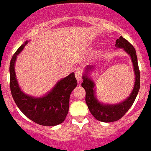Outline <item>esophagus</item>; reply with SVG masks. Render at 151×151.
<instances>
[{
    "instance_id": "1",
    "label": "esophagus",
    "mask_w": 151,
    "mask_h": 151,
    "mask_svg": "<svg viewBox=\"0 0 151 151\" xmlns=\"http://www.w3.org/2000/svg\"><path fill=\"white\" fill-rule=\"evenodd\" d=\"M75 75H76V78L77 81H78V83L80 84L81 81H82V73H81V71L80 70H76Z\"/></svg>"
}]
</instances>
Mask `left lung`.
<instances>
[{
  "label": "left lung",
  "mask_w": 151,
  "mask_h": 151,
  "mask_svg": "<svg viewBox=\"0 0 151 151\" xmlns=\"http://www.w3.org/2000/svg\"><path fill=\"white\" fill-rule=\"evenodd\" d=\"M115 46L117 48H123L124 52L129 55L133 66L135 82L133 89L128 97L120 103L114 104L101 103L96 97V90L95 88L96 84L91 77V73L96 69L95 66H87L82 76L83 82L81 83V86L86 91L85 101L88 105V109L96 120L105 123L114 122L121 119L132 106L140 88V72L135 49L126 39L122 37H120L116 40Z\"/></svg>",
  "instance_id": "8db88e82"
}]
</instances>
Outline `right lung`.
Here are the masks:
<instances>
[{
	"label": "right lung",
	"instance_id": "add662e5",
	"mask_svg": "<svg viewBox=\"0 0 151 151\" xmlns=\"http://www.w3.org/2000/svg\"><path fill=\"white\" fill-rule=\"evenodd\" d=\"M30 40H26L13 55L9 64L10 90L15 103L22 112L34 122L42 126L54 127L63 122L68 114L70 96L77 86L75 73L59 80L44 96L36 97L27 94L19 87L15 64L17 56Z\"/></svg>",
	"mask_w": 151,
	"mask_h": 151
}]
</instances>
